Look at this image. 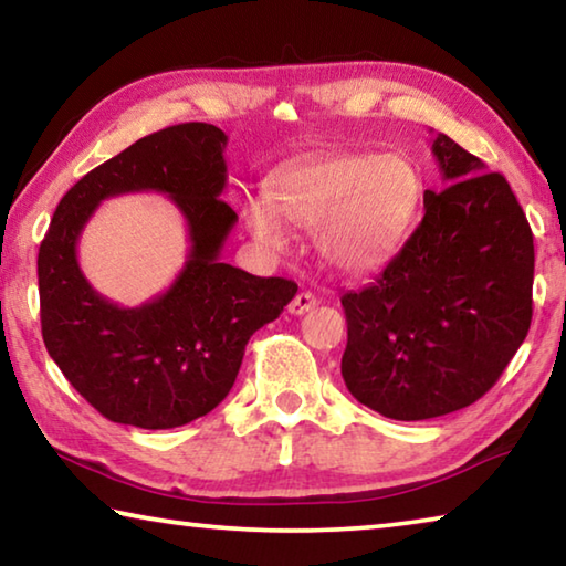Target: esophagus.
I'll list each match as a JSON object with an SVG mask.
<instances>
[{
  "instance_id": "34e87169",
  "label": "esophagus",
  "mask_w": 566,
  "mask_h": 566,
  "mask_svg": "<svg viewBox=\"0 0 566 566\" xmlns=\"http://www.w3.org/2000/svg\"><path fill=\"white\" fill-rule=\"evenodd\" d=\"M314 306H317V296H314L312 292H300L290 302V314H294V317H302V314L312 312Z\"/></svg>"
}]
</instances>
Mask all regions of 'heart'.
<instances>
[{"label": "heart", "instance_id": "obj_1", "mask_svg": "<svg viewBox=\"0 0 566 566\" xmlns=\"http://www.w3.org/2000/svg\"><path fill=\"white\" fill-rule=\"evenodd\" d=\"M424 185L405 157L337 151L286 167L276 191L247 202L256 239L286 247L292 226L317 229L322 260L342 274H371L399 254L419 217Z\"/></svg>", "mask_w": 566, "mask_h": 566}]
</instances>
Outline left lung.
<instances>
[{
    "label": "left lung",
    "mask_w": 566,
    "mask_h": 566,
    "mask_svg": "<svg viewBox=\"0 0 566 566\" xmlns=\"http://www.w3.org/2000/svg\"><path fill=\"white\" fill-rule=\"evenodd\" d=\"M442 191L375 282L342 296L352 397L419 421L474 405L530 332L534 239L500 171L437 134Z\"/></svg>",
    "instance_id": "1"
}]
</instances>
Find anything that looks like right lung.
<instances>
[{"label": "right lung", "mask_w": 566, "mask_h": 566, "mask_svg": "<svg viewBox=\"0 0 566 566\" xmlns=\"http://www.w3.org/2000/svg\"><path fill=\"white\" fill-rule=\"evenodd\" d=\"M227 134L205 122L142 137L62 197L40 244L46 352L70 385L117 424L171 429L212 411L232 389L249 337L294 300L296 284L219 260L237 224L222 197ZM161 190L188 219L190 254L165 295L119 307L86 282L75 242L104 198Z\"/></svg>", "instance_id": "add662e5"}]
</instances>
